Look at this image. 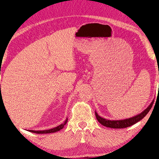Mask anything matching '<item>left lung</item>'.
<instances>
[{"label": "left lung", "instance_id": "1", "mask_svg": "<svg viewBox=\"0 0 159 159\" xmlns=\"http://www.w3.org/2000/svg\"><path fill=\"white\" fill-rule=\"evenodd\" d=\"M153 102L154 100L151 102V104L148 106V107L146 109H145L143 112H141L140 114H138L135 116L131 117V118L124 119V120H117V121H111V120H107V119H105L102 118L100 116L98 115V114H97V112H95V116H96V118L100 124L104 126H107V127L112 128V129H123V128H126L129 127V126L134 125V124L137 123L138 121L141 120L143 117H144L146 114L148 113V111H150L151 107L153 106Z\"/></svg>", "mask_w": 159, "mask_h": 159}]
</instances>
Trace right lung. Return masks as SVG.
I'll use <instances>...</instances> for the list:
<instances>
[{"label":"right lung","instance_id":"1","mask_svg":"<svg viewBox=\"0 0 159 159\" xmlns=\"http://www.w3.org/2000/svg\"><path fill=\"white\" fill-rule=\"evenodd\" d=\"M68 119H67L65 121V122L62 124H60V126H57V127H55L53 129H48V130H44V131H33V130H29V131H30V132H33V133H36V134H50V133H55L56 131H60V129H62L63 127H64V126L66 124H67Z\"/></svg>","mask_w":159,"mask_h":159}]
</instances>
